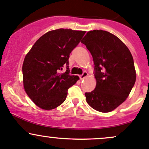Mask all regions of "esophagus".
<instances>
[{
    "label": "esophagus",
    "instance_id": "obj_1",
    "mask_svg": "<svg viewBox=\"0 0 149 149\" xmlns=\"http://www.w3.org/2000/svg\"><path fill=\"white\" fill-rule=\"evenodd\" d=\"M87 76H88V73H87V72L84 71L83 73V74L81 75L80 76V79L81 80H83V79H84L85 78L87 77Z\"/></svg>",
    "mask_w": 149,
    "mask_h": 149
}]
</instances>
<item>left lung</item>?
Returning <instances> with one entry per match:
<instances>
[{
  "mask_svg": "<svg viewBox=\"0 0 149 149\" xmlns=\"http://www.w3.org/2000/svg\"><path fill=\"white\" fill-rule=\"evenodd\" d=\"M93 57L96 87L85 93L90 107L100 112L116 109L128 97L136 79L133 58L127 47L104 30L86 33L81 41Z\"/></svg>",
  "mask_w": 149,
  "mask_h": 149,
  "instance_id": "obj_1",
  "label": "left lung"
}]
</instances>
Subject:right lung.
Segmentation results:
<instances>
[{
	"label": "right lung",
	"instance_id": "right-lung-1",
	"mask_svg": "<svg viewBox=\"0 0 149 149\" xmlns=\"http://www.w3.org/2000/svg\"><path fill=\"white\" fill-rule=\"evenodd\" d=\"M85 31L58 29L43 34L25 56L22 65L24 88L37 106L51 110L64 102L68 89L79 77L69 75V55ZM66 66L65 73L59 71Z\"/></svg>",
	"mask_w": 149,
	"mask_h": 149
}]
</instances>
